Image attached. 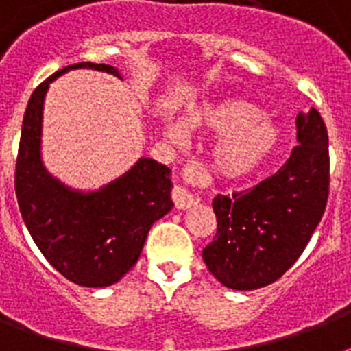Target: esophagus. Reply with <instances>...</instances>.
Instances as JSON below:
<instances>
[{"mask_svg": "<svg viewBox=\"0 0 351 351\" xmlns=\"http://www.w3.org/2000/svg\"><path fill=\"white\" fill-rule=\"evenodd\" d=\"M173 202H175L176 209H189L197 204V197L187 187L175 186L173 187Z\"/></svg>", "mask_w": 351, "mask_h": 351, "instance_id": "1", "label": "esophagus"}]
</instances>
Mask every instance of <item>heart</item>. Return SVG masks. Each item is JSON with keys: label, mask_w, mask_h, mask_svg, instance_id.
Wrapping results in <instances>:
<instances>
[{"label": "heart", "mask_w": 351, "mask_h": 351, "mask_svg": "<svg viewBox=\"0 0 351 351\" xmlns=\"http://www.w3.org/2000/svg\"><path fill=\"white\" fill-rule=\"evenodd\" d=\"M186 127L220 134L213 147V165L228 180H247L258 175L278 153L282 132L261 107L242 98H220L189 109ZM178 121H167L165 132L173 140L186 134Z\"/></svg>", "instance_id": "1"}]
</instances>
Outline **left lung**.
<instances>
[{
	"label": "left lung",
	"mask_w": 351,
	"mask_h": 351,
	"mask_svg": "<svg viewBox=\"0 0 351 351\" xmlns=\"http://www.w3.org/2000/svg\"><path fill=\"white\" fill-rule=\"evenodd\" d=\"M288 162L251 191L217 195V234L202 258L226 288L250 291L293 266L321 222L330 191L328 131L311 107L297 117Z\"/></svg>",
	"instance_id": "8db88e82"
}]
</instances>
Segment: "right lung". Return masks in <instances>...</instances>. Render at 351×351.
Wrapping results in <instances>:
<instances>
[{
  "label": "right lung",
  "instance_id": "right-lung-1",
  "mask_svg": "<svg viewBox=\"0 0 351 351\" xmlns=\"http://www.w3.org/2000/svg\"><path fill=\"white\" fill-rule=\"evenodd\" d=\"M71 69H95L121 78L106 63H74L36 87L25 111L16 160V197L30 237L51 266L71 282L106 288L118 282L142 253L151 226L173 208L171 169L140 158L98 191H76L41 162L43 101L51 82Z\"/></svg>",
  "mask_w": 351,
  "mask_h": 351
}]
</instances>
